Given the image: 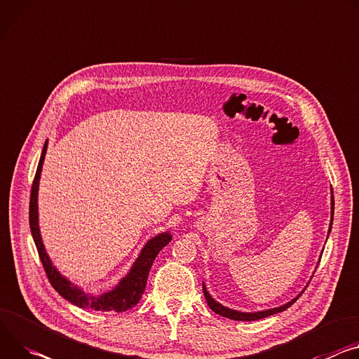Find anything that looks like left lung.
I'll return each mask as SVG.
<instances>
[{
	"label": "left lung",
	"mask_w": 359,
	"mask_h": 359,
	"mask_svg": "<svg viewBox=\"0 0 359 359\" xmlns=\"http://www.w3.org/2000/svg\"><path fill=\"white\" fill-rule=\"evenodd\" d=\"M334 191H332V187H331V220H330V229H328V236L331 233V229H332V220H334ZM328 236H327V241H328ZM323 252V250H322ZM320 257V256H319ZM305 290V289H304ZM304 290L299 293V295H297L293 299H290L289 302L280 305V306H276V308H271V309H265V311H256V312H242V311H236V309H232V308H227L222 304H219L210 293L208 292L206 289V285L203 282V295L206 298V302L208 305L210 306V309L217 313V315H222L224 318H229V319H233V320H257V319H262V318H266V316H271V315H275V313H279V312H283L285 309H287L293 302H295L302 293Z\"/></svg>",
	"instance_id": "obj_1"
}]
</instances>
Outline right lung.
I'll use <instances>...</instances> for the list:
<instances>
[{"label": "right lung", "instance_id": "add662e5", "mask_svg": "<svg viewBox=\"0 0 359 359\" xmlns=\"http://www.w3.org/2000/svg\"><path fill=\"white\" fill-rule=\"evenodd\" d=\"M48 140L44 143L39 168L36 172L34 182H32L31 187V198H29V227H31V235L34 239V243L37 246L40 259L43 262L44 271L48 276L50 283L53 287L60 293V295L67 299L70 304L81 308V309H91V311H103V312H123L130 308L137 305V302L142 299L143 292L146 289L147 276L150 272V268L154 262L157 253L170 243L172 233L161 232L151 239H149L144 246L142 248L140 253L137 255L136 260L133 262L132 268L128 272L118 280V283L102 293V295H93L90 292H86L76 283H73L70 279H67L64 275L60 273V271L53 265L51 259L46 250V246L43 243L41 232H40V223H39V186H40V177L43 172L44 158L47 153Z\"/></svg>", "mask_w": 359, "mask_h": 359}]
</instances>
